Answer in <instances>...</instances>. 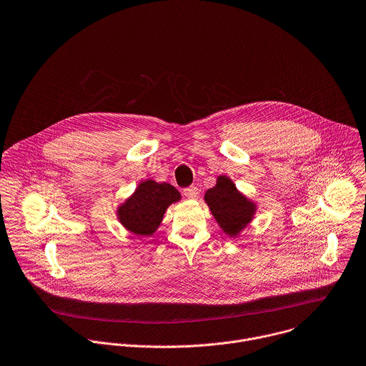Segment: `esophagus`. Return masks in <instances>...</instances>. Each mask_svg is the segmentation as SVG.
Segmentation results:
<instances>
[{
	"label": "esophagus",
	"mask_w": 366,
	"mask_h": 366,
	"mask_svg": "<svg viewBox=\"0 0 366 366\" xmlns=\"http://www.w3.org/2000/svg\"><path fill=\"white\" fill-rule=\"evenodd\" d=\"M183 194H184L187 199L194 200V199H197L199 189H197L196 186H190V187H187V189H184V190H183Z\"/></svg>",
	"instance_id": "1"
}]
</instances>
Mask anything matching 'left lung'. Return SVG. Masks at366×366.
I'll return each instance as SVG.
<instances>
[{
    "mask_svg": "<svg viewBox=\"0 0 366 366\" xmlns=\"http://www.w3.org/2000/svg\"><path fill=\"white\" fill-rule=\"evenodd\" d=\"M204 202L222 230L230 237H237L243 232L257 210L255 203L240 193L227 176L217 177L216 186L206 192Z\"/></svg>",
    "mask_w": 366,
    "mask_h": 366,
    "instance_id": "1",
    "label": "left lung"
}]
</instances>
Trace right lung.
<instances>
[{
    "mask_svg": "<svg viewBox=\"0 0 366 366\" xmlns=\"http://www.w3.org/2000/svg\"><path fill=\"white\" fill-rule=\"evenodd\" d=\"M180 193L169 183L152 179L142 182L134 193L118 207V219L123 227L139 236H153L160 226L166 209L180 200Z\"/></svg>",
    "mask_w": 366,
    "mask_h": 366,
    "instance_id": "1",
    "label": "right lung"
}]
</instances>
